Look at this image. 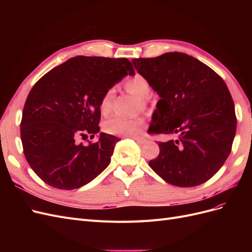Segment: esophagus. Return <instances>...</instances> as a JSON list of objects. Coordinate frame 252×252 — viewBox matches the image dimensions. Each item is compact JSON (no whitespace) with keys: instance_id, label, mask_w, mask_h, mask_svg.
Returning a JSON list of instances; mask_svg holds the SVG:
<instances>
[{"instance_id":"obj_1","label":"esophagus","mask_w":252,"mask_h":252,"mask_svg":"<svg viewBox=\"0 0 252 252\" xmlns=\"http://www.w3.org/2000/svg\"><path fill=\"white\" fill-rule=\"evenodd\" d=\"M131 138L138 144H144L147 141V139L145 138V136H131Z\"/></svg>"}]
</instances>
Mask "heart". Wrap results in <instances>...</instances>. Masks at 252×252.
<instances>
[{
    "label": "heart",
    "mask_w": 252,
    "mask_h": 252,
    "mask_svg": "<svg viewBox=\"0 0 252 252\" xmlns=\"http://www.w3.org/2000/svg\"><path fill=\"white\" fill-rule=\"evenodd\" d=\"M125 90L141 101L144 106L151 93L150 83L142 75H135L128 79L124 84ZM114 88H108L105 91L100 101V111L102 114H108L111 110ZM144 125L142 118L125 119L114 116L106 120L103 123V130L106 133L114 135H132L138 132Z\"/></svg>",
    "instance_id": "1"
}]
</instances>
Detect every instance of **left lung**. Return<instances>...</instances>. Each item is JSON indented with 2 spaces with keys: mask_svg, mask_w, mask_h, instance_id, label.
<instances>
[{
  "mask_svg": "<svg viewBox=\"0 0 252 252\" xmlns=\"http://www.w3.org/2000/svg\"><path fill=\"white\" fill-rule=\"evenodd\" d=\"M132 64L161 98L148 132L158 142L149 166L167 183L193 187L207 182L230 155L236 130L234 103L210 67L182 52L133 59Z\"/></svg>",
  "mask_w": 252,
  "mask_h": 252,
  "instance_id": "obj_1",
  "label": "left lung"
}]
</instances>
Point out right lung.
I'll list each match as a JSON object with an SVG mask.
<instances>
[{"label":"right lung","instance_id":"obj_1","mask_svg":"<svg viewBox=\"0 0 252 252\" xmlns=\"http://www.w3.org/2000/svg\"><path fill=\"white\" fill-rule=\"evenodd\" d=\"M127 74H134L125 58L78 56L53 68L37 81L26 98L21 140L28 164L46 184L65 190L96 178L111 161L117 136L100 131L104 93Z\"/></svg>","mask_w":252,"mask_h":252}]
</instances>
